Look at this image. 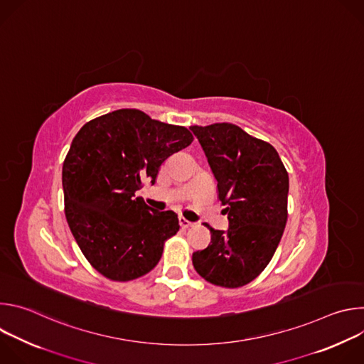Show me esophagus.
Segmentation results:
<instances>
[{"label": "esophagus", "instance_id": "obj_1", "mask_svg": "<svg viewBox=\"0 0 364 364\" xmlns=\"http://www.w3.org/2000/svg\"><path fill=\"white\" fill-rule=\"evenodd\" d=\"M178 223H180V226H181L183 229H187V228H190V226L193 225L191 222H188V220H187V219H184L183 216H180V218H178Z\"/></svg>", "mask_w": 364, "mask_h": 364}]
</instances>
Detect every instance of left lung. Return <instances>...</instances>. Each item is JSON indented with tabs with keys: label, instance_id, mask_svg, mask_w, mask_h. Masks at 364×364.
<instances>
[{
	"label": "left lung",
	"instance_id": "8db88e82",
	"mask_svg": "<svg viewBox=\"0 0 364 364\" xmlns=\"http://www.w3.org/2000/svg\"><path fill=\"white\" fill-rule=\"evenodd\" d=\"M212 173L229 228L210 229L207 247L193 253L200 277L239 288L253 281L272 259L288 219V173L277 149L233 124L191 127Z\"/></svg>",
	"mask_w": 364,
	"mask_h": 364
}]
</instances>
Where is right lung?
<instances>
[{
  "label": "right lung",
  "mask_w": 364,
  "mask_h": 364,
  "mask_svg": "<svg viewBox=\"0 0 364 364\" xmlns=\"http://www.w3.org/2000/svg\"><path fill=\"white\" fill-rule=\"evenodd\" d=\"M193 135L184 127L119 109L85 124L62 171L65 213L89 264L112 281L136 279L159 264L178 229L173 210L159 212L135 193L157 181L160 167Z\"/></svg>",
  "instance_id": "obj_1"
}]
</instances>
